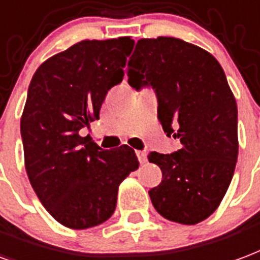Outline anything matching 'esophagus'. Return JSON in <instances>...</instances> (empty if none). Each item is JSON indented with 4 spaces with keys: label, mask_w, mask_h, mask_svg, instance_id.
Instances as JSON below:
<instances>
[{
    "label": "esophagus",
    "mask_w": 260,
    "mask_h": 260,
    "mask_svg": "<svg viewBox=\"0 0 260 260\" xmlns=\"http://www.w3.org/2000/svg\"><path fill=\"white\" fill-rule=\"evenodd\" d=\"M136 155H138V158H139L140 164H145L146 161H147V154H146V151H136Z\"/></svg>",
    "instance_id": "esophagus-1"
}]
</instances>
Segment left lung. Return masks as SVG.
Returning a JSON list of instances; mask_svg holds the SVG:
<instances>
[{
    "label": "left lung",
    "mask_w": 260,
    "mask_h": 260,
    "mask_svg": "<svg viewBox=\"0 0 260 260\" xmlns=\"http://www.w3.org/2000/svg\"><path fill=\"white\" fill-rule=\"evenodd\" d=\"M128 84L153 88L158 120L182 149L151 151L162 180L149 190L157 212L196 224L215 212L228 191L238 155L237 103L219 61L174 37L143 38L128 61Z\"/></svg>",
    "instance_id": "1"
}]
</instances>
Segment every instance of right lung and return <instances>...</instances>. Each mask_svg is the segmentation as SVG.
<instances>
[{"label": "right lung", "instance_id": "add662e5", "mask_svg": "<svg viewBox=\"0 0 260 260\" xmlns=\"http://www.w3.org/2000/svg\"><path fill=\"white\" fill-rule=\"evenodd\" d=\"M134 44L129 37L78 42L44 61L28 85L20 120L28 180L45 209L66 228L106 222L120 183L139 167L129 146L103 150L80 135L99 120L107 92L122 81Z\"/></svg>", "mask_w": 260, "mask_h": 260}]
</instances>
